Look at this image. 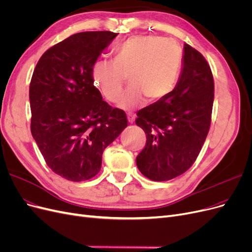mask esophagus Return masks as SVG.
<instances>
[{
    "label": "esophagus",
    "mask_w": 252,
    "mask_h": 252,
    "mask_svg": "<svg viewBox=\"0 0 252 252\" xmlns=\"http://www.w3.org/2000/svg\"><path fill=\"white\" fill-rule=\"evenodd\" d=\"M135 118H136V115L135 114H132V113H128L127 114V121L129 124H133L135 121Z\"/></svg>",
    "instance_id": "34e87169"
}]
</instances>
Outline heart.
Returning a JSON list of instances; mask_svg holds the SVG:
<instances>
[{
    "label": "heart",
    "mask_w": 252,
    "mask_h": 252,
    "mask_svg": "<svg viewBox=\"0 0 252 252\" xmlns=\"http://www.w3.org/2000/svg\"><path fill=\"white\" fill-rule=\"evenodd\" d=\"M183 55L175 41L155 35H138L116 49L114 61L98 60L92 67L94 87L109 101L116 102L127 77L131 86L119 107L132 110L148 101L164 98L179 79Z\"/></svg>",
    "instance_id": "1"
}]
</instances>
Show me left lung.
Returning a JSON list of instances; mask_svg holds the SVG:
<instances>
[{
  "label": "left lung",
  "instance_id": "left-lung-1",
  "mask_svg": "<svg viewBox=\"0 0 252 252\" xmlns=\"http://www.w3.org/2000/svg\"><path fill=\"white\" fill-rule=\"evenodd\" d=\"M214 79L203 56L185 43L183 70L164 98L137 112L146 143L136 158L140 172L155 182L172 180L196 161L211 126Z\"/></svg>",
  "mask_w": 252,
  "mask_h": 252
}]
</instances>
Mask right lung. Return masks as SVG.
<instances>
[{
  "instance_id": "add662e5",
  "label": "right lung",
  "mask_w": 252,
  "mask_h": 252,
  "mask_svg": "<svg viewBox=\"0 0 252 252\" xmlns=\"http://www.w3.org/2000/svg\"><path fill=\"white\" fill-rule=\"evenodd\" d=\"M116 33L81 32L53 45L30 83L31 133L50 168L71 182L90 180L105 148L127 126L124 110L102 100L92 67Z\"/></svg>"
}]
</instances>
